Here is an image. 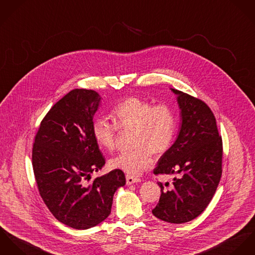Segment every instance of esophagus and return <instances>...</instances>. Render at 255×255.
<instances>
[{
	"label": "esophagus",
	"instance_id": "34e87169",
	"mask_svg": "<svg viewBox=\"0 0 255 255\" xmlns=\"http://www.w3.org/2000/svg\"><path fill=\"white\" fill-rule=\"evenodd\" d=\"M141 182V179L140 178H137V177H134L132 175H126V184L127 185H132L134 183H139Z\"/></svg>",
	"mask_w": 255,
	"mask_h": 255
}]
</instances>
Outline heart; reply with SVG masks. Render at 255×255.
Listing matches in <instances>:
<instances>
[{"mask_svg": "<svg viewBox=\"0 0 255 255\" xmlns=\"http://www.w3.org/2000/svg\"><path fill=\"white\" fill-rule=\"evenodd\" d=\"M114 123L104 118H97L92 125V132L97 143L112 151L116 146L118 130H133L134 148L123 150L110 160L114 169L137 176L149 168L153 155L165 154L173 144L177 132V116L174 109L165 103L153 105L137 96H131L119 103L113 111Z\"/></svg>", "mask_w": 255, "mask_h": 255, "instance_id": "b5f03b06", "label": "heart"}]
</instances>
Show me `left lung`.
I'll return each mask as SVG.
<instances>
[{
    "label": "left lung",
    "mask_w": 255,
    "mask_h": 255,
    "mask_svg": "<svg viewBox=\"0 0 255 255\" xmlns=\"http://www.w3.org/2000/svg\"><path fill=\"white\" fill-rule=\"evenodd\" d=\"M172 91L178 95L181 130L153 173L179 177L171 185L157 182L161 195L152 214L162 221L182 224L197 218L213 198L222 176L223 142L210 108L196 97Z\"/></svg>",
    "instance_id": "obj_1"
}]
</instances>
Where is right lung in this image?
I'll return each mask as SVG.
<instances>
[{
    "label": "right lung",
    "instance_id": "obj_1",
    "mask_svg": "<svg viewBox=\"0 0 255 255\" xmlns=\"http://www.w3.org/2000/svg\"><path fill=\"white\" fill-rule=\"evenodd\" d=\"M100 101L93 90L69 92L45 115L32 147L41 198L59 222L77 230L103 222L111 214L115 191L126 184L119 169L91 179L106 164L92 132Z\"/></svg>",
    "mask_w": 255,
    "mask_h": 255
}]
</instances>
